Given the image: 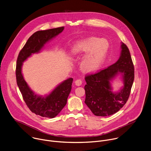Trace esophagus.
I'll return each mask as SVG.
<instances>
[{
    "mask_svg": "<svg viewBox=\"0 0 151 151\" xmlns=\"http://www.w3.org/2000/svg\"><path fill=\"white\" fill-rule=\"evenodd\" d=\"M82 83H83V82H82V80L81 79H77L75 81V84L77 86H81L82 84Z\"/></svg>",
    "mask_w": 151,
    "mask_h": 151,
    "instance_id": "esophagus-1",
    "label": "esophagus"
}]
</instances>
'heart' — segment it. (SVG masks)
<instances>
[{
	"instance_id": "heart-1",
	"label": "heart",
	"mask_w": 151,
	"mask_h": 151,
	"mask_svg": "<svg viewBox=\"0 0 151 151\" xmlns=\"http://www.w3.org/2000/svg\"><path fill=\"white\" fill-rule=\"evenodd\" d=\"M106 43L105 47L101 48V45ZM108 43L104 40L96 37H87L74 44L72 53L74 55L87 53L83 58L81 69L86 72H91L96 70L100 65L108 49Z\"/></svg>"
}]
</instances>
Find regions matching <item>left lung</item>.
<instances>
[{"label": "left lung", "mask_w": 151, "mask_h": 151, "mask_svg": "<svg viewBox=\"0 0 151 151\" xmlns=\"http://www.w3.org/2000/svg\"><path fill=\"white\" fill-rule=\"evenodd\" d=\"M121 55L111 66L94 74L86 75L85 104L96 116H105L118 112L127 102L134 78V65L127 46L122 43ZM119 73L124 86L112 93L110 81Z\"/></svg>", "instance_id": "left-lung-1"}]
</instances>
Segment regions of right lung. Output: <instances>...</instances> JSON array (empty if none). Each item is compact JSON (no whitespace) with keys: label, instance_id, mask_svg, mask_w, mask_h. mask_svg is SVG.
<instances>
[{"label":"right lung","instance_id":"1","mask_svg":"<svg viewBox=\"0 0 151 151\" xmlns=\"http://www.w3.org/2000/svg\"><path fill=\"white\" fill-rule=\"evenodd\" d=\"M64 27L42 30L29 37L19 53L16 66L17 85L27 106L33 113L47 118L55 117L65 106L71 90L73 78H70L59 84L47 96L42 97L32 91L21 72L22 63L33 53H38L49 40L61 33Z\"/></svg>","mask_w":151,"mask_h":151}]
</instances>
